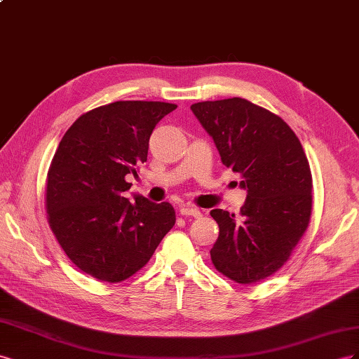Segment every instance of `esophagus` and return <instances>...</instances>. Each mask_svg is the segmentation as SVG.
Listing matches in <instances>:
<instances>
[{"label":"esophagus","mask_w":359,"mask_h":359,"mask_svg":"<svg viewBox=\"0 0 359 359\" xmlns=\"http://www.w3.org/2000/svg\"><path fill=\"white\" fill-rule=\"evenodd\" d=\"M180 213L182 215H191V217H196V218L201 217V210L197 209V208H194V206H189V204H188V206H182Z\"/></svg>","instance_id":"obj_1"}]
</instances>
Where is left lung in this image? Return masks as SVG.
Segmentation results:
<instances>
[{
  "mask_svg": "<svg viewBox=\"0 0 359 359\" xmlns=\"http://www.w3.org/2000/svg\"><path fill=\"white\" fill-rule=\"evenodd\" d=\"M191 109L213 138L224 165L239 174V185L248 192L238 218L210 210L219 225L212 263L231 281H262L289 260L310 224L309 159L287 123L247 99L198 102Z\"/></svg>",
  "mask_w": 359,
  "mask_h": 359,
  "instance_id": "left-lung-1",
  "label": "left lung"
}]
</instances>
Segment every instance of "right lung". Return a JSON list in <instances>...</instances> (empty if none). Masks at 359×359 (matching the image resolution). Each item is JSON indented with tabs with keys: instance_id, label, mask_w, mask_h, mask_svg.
<instances>
[{
	"instance_id": "add662e5",
	"label": "right lung",
	"mask_w": 359,
	"mask_h": 359,
	"mask_svg": "<svg viewBox=\"0 0 359 359\" xmlns=\"http://www.w3.org/2000/svg\"><path fill=\"white\" fill-rule=\"evenodd\" d=\"M176 104L117 100L84 112L61 138L46 176L49 227L76 268L104 283L141 271L176 222L170 203L129 201L149 140Z\"/></svg>"
}]
</instances>
